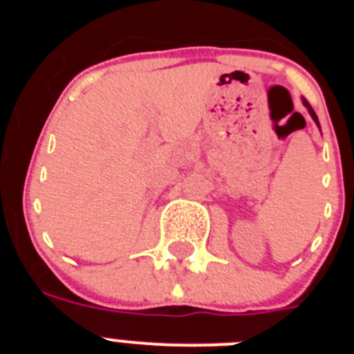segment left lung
Listing matches in <instances>:
<instances>
[{
    "label": "left lung",
    "mask_w": 354,
    "mask_h": 354,
    "mask_svg": "<svg viewBox=\"0 0 354 354\" xmlns=\"http://www.w3.org/2000/svg\"><path fill=\"white\" fill-rule=\"evenodd\" d=\"M303 104H305V106H306V108H308V113H310V115H312V118H314V120H315V124H317V126H319V120H317V117H315V113H314V109H312V108H310V104H308V102H306V101H305V99H303Z\"/></svg>",
    "instance_id": "8db88e82"
}]
</instances>
